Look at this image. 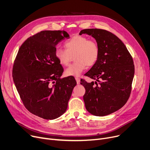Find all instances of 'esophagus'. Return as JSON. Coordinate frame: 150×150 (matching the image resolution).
<instances>
[{
	"mask_svg": "<svg viewBox=\"0 0 150 150\" xmlns=\"http://www.w3.org/2000/svg\"><path fill=\"white\" fill-rule=\"evenodd\" d=\"M75 80L76 81L77 84H79L80 83V79L78 77H75Z\"/></svg>",
	"mask_w": 150,
	"mask_h": 150,
	"instance_id": "34e87169",
	"label": "esophagus"
}]
</instances>
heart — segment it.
<instances>
[{"mask_svg":"<svg viewBox=\"0 0 150 150\" xmlns=\"http://www.w3.org/2000/svg\"><path fill=\"white\" fill-rule=\"evenodd\" d=\"M66 49L57 48L55 50V57L59 64L66 66L69 64L72 56L75 61L65 71L67 76H78L85 69L86 65L92 66L97 61L100 49L98 44L87 37L75 35L65 42Z\"/></svg>","mask_w":150,"mask_h":150,"instance_id":"1","label":"heart"}]
</instances>
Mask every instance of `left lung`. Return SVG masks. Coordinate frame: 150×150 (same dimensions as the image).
I'll use <instances>...</instances> for the list:
<instances>
[{"instance_id": "obj_1", "label": "left lung", "mask_w": 150, "mask_h": 150, "mask_svg": "<svg viewBox=\"0 0 150 150\" xmlns=\"http://www.w3.org/2000/svg\"><path fill=\"white\" fill-rule=\"evenodd\" d=\"M96 39L100 49L99 57L85 74L95 82L81 80L86 93L83 96L87 111L96 116H105L122 108L128 101L134 75L132 58L120 39L101 29L81 30Z\"/></svg>"}]
</instances>
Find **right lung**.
I'll use <instances>...</instances> for the list:
<instances>
[{"label": "right lung", "instance_id": "obj_1", "mask_svg": "<svg viewBox=\"0 0 150 150\" xmlns=\"http://www.w3.org/2000/svg\"><path fill=\"white\" fill-rule=\"evenodd\" d=\"M69 38L65 31H42L22 44L14 62L13 81L23 105L44 119L66 112L76 84L72 76L60 79L64 69L55 57L57 45Z\"/></svg>", "mask_w": 150, "mask_h": 150}]
</instances>
